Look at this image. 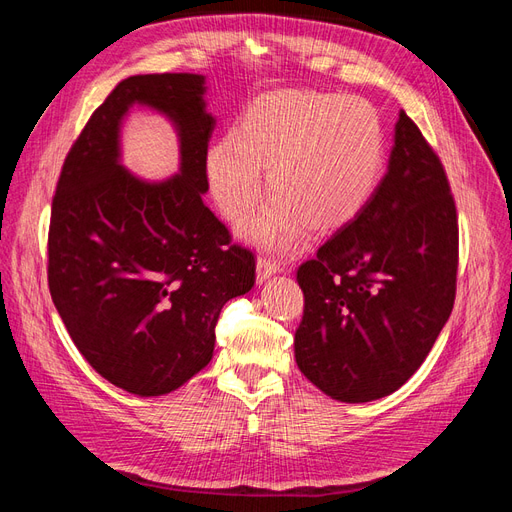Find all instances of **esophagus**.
Listing matches in <instances>:
<instances>
[{
    "label": "esophagus",
    "mask_w": 512,
    "mask_h": 512,
    "mask_svg": "<svg viewBox=\"0 0 512 512\" xmlns=\"http://www.w3.org/2000/svg\"><path fill=\"white\" fill-rule=\"evenodd\" d=\"M277 271H282V262L280 260H275L271 256H258V260H256V277H258L260 284L267 282L269 277L273 273H277Z\"/></svg>",
    "instance_id": "1"
}]
</instances>
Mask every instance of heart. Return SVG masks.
Returning a JSON list of instances; mask_svg holds the SVG:
<instances>
[{"label":"heart","instance_id":"heart-1","mask_svg":"<svg viewBox=\"0 0 512 512\" xmlns=\"http://www.w3.org/2000/svg\"><path fill=\"white\" fill-rule=\"evenodd\" d=\"M384 162V126L376 106L331 91L262 96L207 153L215 205L243 224L262 194V168L275 194L245 228L260 245L288 247L307 224L331 232L352 222L374 194Z\"/></svg>","mask_w":512,"mask_h":512}]
</instances>
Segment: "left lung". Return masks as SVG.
Masks as SVG:
<instances>
[{
  "mask_svg": "<svg viewBox=\"0 0 512 512\" xmlns=\"http://www.w3.org/2000/svg\"><path fill=\"white\" fill-rule=\"evenodd\" d=\"M457 207L423 132L399 113L389 170L369 203L297 269L294 359L346 404L391 395L421 367L453 312Z\"/></svg>",
  "mask_w": 512,
  "mask_h": 512,
  "instance_id": "left-lung-1",
  "label": "left lung"
}]
</instances>
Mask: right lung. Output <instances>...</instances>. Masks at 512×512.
Instances as JSON below:
<instances>
[{"mask_svg":"<svg viewBox=\"0 0 512 512\" xmlns=\"http://www.w3.org/2000/svg\"><path fill=\"white\" fill-rule=\"evenodd\" d=\"M205 76L136 74L91 113L61 166L49 224V290L74 346L119 389L158 397L207 367L226 301L256 282V256L205 205ZM176 121L182 173L145 184L118 164L134 102Z\"/></svg>","mask_w":512,"mask_h":512,"instance_id":"add662e5","label":"right lung"}]
</instances>
